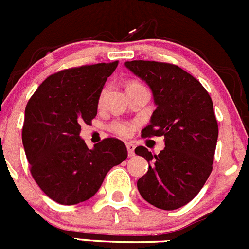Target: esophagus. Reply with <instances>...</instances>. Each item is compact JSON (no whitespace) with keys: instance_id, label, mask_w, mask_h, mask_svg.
I'll return each instance as SVG.
<instances>
[{"instance_id":"34e87169","label":"esophagus","mask_w":249,"mask_h":249,"mask_svg":"<svg viewBox=\"0 0 249 249\" xmlns=\"http://www.w3.org/2000/svg\"><path fill=\"white\" fill-rule=\"evenodd\" d=\"M126 148H127V154H129V157H134L135 155V144L127 142Z\"/></svg>"}]
</instances>
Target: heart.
Returning <instances> with one entry per match:
<instances>
[{"label": "heart", "mask_w": 249, "mask_h": 249, "mask_svg": "<svg viewBox=\"0 0 249 249\" xmlns=\"http://www.w3.org/2000/svg\"><path fill=\"white\" fill-rule=\"evenodd\" d=\"M139 83H131V84L129 85V87H131V85H137ZM104 96H105V90L101 92V95H100L99 97V104H101L102 100H104ZM109 129L112 130L114 134L117 135H120V136H127V135L131 132V126H130V124H127V123H124V122H114L110 124Z\"/></svg>", "instance_id": "1"}]
</instances>
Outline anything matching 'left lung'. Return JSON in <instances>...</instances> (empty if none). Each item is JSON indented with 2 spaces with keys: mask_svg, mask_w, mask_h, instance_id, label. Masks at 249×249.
I'll return each mask as SVG.
<instances>
[{
  "mask_svg": "<svg viewBox=\"0 0 249 249\" xmlns=\"http://www.w3.org/2000/svg\"><path fill=\"white\" fill-rule=\"evenodd\" d=\"M125 66L149 85L157 105L142 137L165 139L158 155L143 145L135 149L149 164L137 188L150 205L177 210L199 194L212 172L218 139L212 99L196 78L176 65L134 60Z\"/></svg>",
  "mask_w": 249,
  "mask_h": 249,
  "instance_id": "left-lung-1",
  "label": "left lung"
}]
</instances>
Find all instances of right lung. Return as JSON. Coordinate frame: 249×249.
<instances>
[{"label": "right lung", "mask_w": 249, "mask_h": 249, "mask_svg": "<svg viewBox=\"0 0 249 249\" xmlns=\"http://www.w3.org/2000/svg\"><path fill=\"white\" fill-rule=\"evenodd\" d=\"M118 61L84 65L52 74L25 108L22 144L30 172L47 196L61 205L90 199L107 172L127 158L124 142L102 140L89 149L80 124H90L107 78Z\"/></svg>", "instance_id": "obj_1"}]
</instances>
